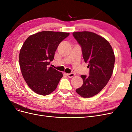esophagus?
<instances>
[{
  "label": "esophagus",
  "instance_id": "1",
  "mask_svg": "<svg viewBox=\"0 0 132 132\" xmlns=\"http://www.w3.org/2000/svg\"><path fill=\"white\" fill-rule=\"evenodd\" d=\"M67 76L68 77L72 78V77H74L75 76V73H67Z\"/></svg>",
  "mask_w": 132,
  "mask_h": 132
}]
</instances>
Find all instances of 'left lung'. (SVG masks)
Instances as JSON below:
<instances>
[{
	"label": "left lung",
	"instance_id": "left-lung-1",
	"mask_svg": "<svg viewBox=\"0 0 132 132\" xmlns=\"http://www.w3.org/2000/svg\"><path fill=\"white\" fill-rule=\"evenodd\" d=\"M73 36L80 46L82 57L90 69L89 76H81L83 84L76 91L84 98H90L98 94L110 79L115 63L114 53L109 42L95 33L75 32Z\"/></svg>",
	"mask_w": 132,
	"mask_h": 132
}]
</instances>
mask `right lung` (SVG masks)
I'll use <instances>...</instances> for the list:
<instances>
[{
  "label": "right lung",
  "instance_id": "1",
  "mask_svg": "<svg viewBox=\"0 0 132 132\" xmlns=\"http://www.w3.org/2000/svg\"><path fill=\"white\" fill-rule=\"evenodd\" d=\"M69 35L43 31L33 34L24 42L19 53V65L24 80L35 93L46 96L56 89L63 75L48 65L53 60L59 45Z\"/></svg>",
  "mask_w": 132,
  "mask_h": 132
}]
</instances>
